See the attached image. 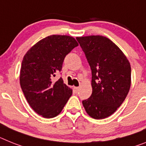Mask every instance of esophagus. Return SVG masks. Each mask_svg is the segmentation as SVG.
<instances>
[{
    "mask_svg": "<svg viewBox=\"0 0 146 146\" xmlns=\"http://www.w3.org/2000/svg\"><path fill=\"white\" fill-rule=\"evenodd\" d=\"M73 90H74V91L77 93L79 90V87H73Z\"/></svg>",
    "mask_w": 146,
    "mask_h": 146,
    "instance_id": "1",
    "label": "esophagus"
}]
</instances>
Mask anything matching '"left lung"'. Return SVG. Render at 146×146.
Wrapping results in <instances>:
<instances>
[{
    "mask_svg": "<svg viewBox=\"0 0 146 146\" xmlns=\"http://www.w3.org/2000/svg\"><path fill=\"white\" fill-rule=\"evenodd\" d=\"M91 69L92 94L82 104L96 119L113 114L124 102L131 87V65L114 43L102 35L77 37Z\"/></svg>",
    "mask_w": 146,
    "mask_h": 146,
    "instance_id": "left-lung-1",
    "label": "left lung"
}]
</instances>
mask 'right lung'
I'll use <instances>...</instances> for the list:
<instances>
[{
	"mask_svg": "<svg viewBox=\"0 0 146 146\" xmlns=\"http://www.w3.org/2000/svg\"><path fill=\"white\" fill-rule=\"evenodd\" d=\"M68 35H52L37 42L28 50L21 63L20 84L30 107L44 118L58 115L72 95V89L61 77L65 56L78 46Z\"/></svg>",
	"mask_w": 146,
	"mask_h": 146,
	"instance_id": "obj_1",
	"label": "right lung"
}]
</instances>
